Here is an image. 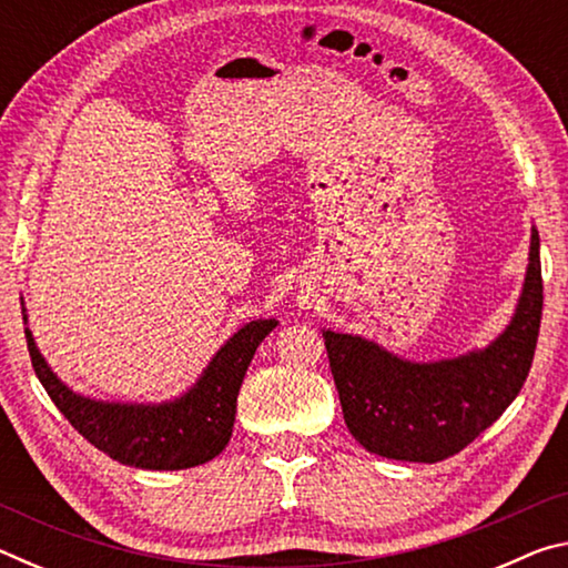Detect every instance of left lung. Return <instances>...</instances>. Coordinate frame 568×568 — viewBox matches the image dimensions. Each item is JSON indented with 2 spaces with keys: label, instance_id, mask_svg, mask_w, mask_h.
<instances>
[{
  "label": "left lung",
  "instance_id": "8db88e82",
  "mask_svg": "<svg viewBox=\"0 0 568 568\" xmlns=\"http://www.w3.org/2000/svg\"><path fill=\"white\" fill-rule=\"evenodd\" d=\"M544 311L538 233L514 321L484 351L410 363L361 335L323 331L345 426L371 454L438 464L511 406L531 371Z\"/></svg>",
  "mask_w": 568,
  "mask_h": 568
}]
</instances>
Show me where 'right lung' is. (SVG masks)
Returning <instances> with one entry per match:
<instances>
[{"instance_id":"add662e5","label":"right lung","mask_w":568,"mask_h":568,"mask_svg":"<svg viewBox=\"0 0 568 568\" xmlns=\"http://www.w3.org/2000/svg\"><path fill=\"white\" fill-rule=\"evenodd\" d=\"M22 318L27 323L24 307ZM277 321H253L215 353L200 381L185 396L160 406L102 403L77 396L54 376L24 328L37 378L62 416L102 454L124 466L180 470L213 460L233 436L237 393L257 345Z\"/></svg>"}]
</instances>
